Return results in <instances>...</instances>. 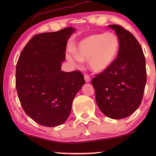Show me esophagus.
<instances>
[{
	"instance_id": "1",
	"label": "esophagus",
	"mask_w": 156,
	"mask_h": 156,
	"mask_svg": "<svg viewBox=\"0 0 156 156\" xmlns=\"http://www.w3.org/2000/svg\"><path fill=\"white\" fill-rule=\"evenodd\" d=\"M84 80L86 82H89L91 81V78L89 77V76L86 74V75H84Z\"/></svg>"
}]
</instances>
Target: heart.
Instances as JSON below:
<instances>
[{
	"mask_svg": "<svg viewBox=\"0 0 156 156\" xmlns=\"http://www.w3.org/2000/svg\"><path fill=\"white\" fill-rule=\"evenodd\" d=\"M119 50V41L114 33H96L81 40L76 45L75 55H67V57L74 65L89 62L91 71L101 73L113 65Z\"/></svg>",
	"mask_w": 156,
	"mask_h": 156,
	"instance_id": "b5f03b06",
	"label": "heart"
}]
</instances>
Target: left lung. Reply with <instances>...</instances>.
<instances>
[{
    "label": "left lung",
    "instance_id": "obj_1",
    "mask_svg": "<svg viewBox=\"0 0 156 156\" xmlns=\"http://www.w3.org/2000/svg\"><path fill=\"white\" fill-rule=\"evenodd\" d=\"M116 32L119 50L111 67L92 80L96 101L108 118L130 116L141 103L146 83V59L136 37L120 25H110Z\"/></svg>",
    "mask_w": 156,
    "mask_h": 156
}]
</instances>
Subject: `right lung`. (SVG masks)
<instances>
[{"mask_svg": "<svg viewBox=\"0 0 156 156\" xmlns=\"http://www.w3.org/2000/svg\"><path fill=\"white\" fill-rule=\"evenodd\" d=\"M75 30L67 27L36 35L17 63L16 89L21 105L44 126H57L67 121L74 98L85 84L80 72L61 71L67 40Z\"/></svg>", "mask_w": 156, "mask_h": 156, "instance_id": "obj_1", "label": "right lung"}]
</instances>
